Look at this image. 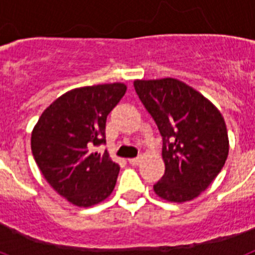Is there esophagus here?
<instances>
[{"mask_svg": "<svg viewBox=\"0 0 255 255\" xmlns=\"http://www.w3.org/2000/svg\"><path fill=\"white\" fill-rule=\"evenodd\" d=\"M141 162V157H136V158H130L129 163L132 164V166H138Z\"/></svg>", "mask_w": 255, "mask_h": 255, "instance_id": "esophagus-1", "label": "esophagus"}]
</instances>
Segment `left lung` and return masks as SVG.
I'll use <instances>...</instances> for the list:
<instances>
[{
    "mask_svg": "<svg viewBox=\"0 0 255 255\" xmlns=\"http://www.w3.org/2000/svg\"><path fill=\"white\" fill-rule=\"evenodd\" d=\"M134 88L163 139L164 175L153 189L184 203L206 190L229 155L224 116L209 100L177 79L134 80Z\"/></svg>",
    "mask_w": 255,
    "mask_h": 255,
    "instance_id": "1",
    "label": "left lung"
}]
</instances>
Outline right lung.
Masks as SVG:
<instances>
[{
	"mask_svg": "<svg viewBox=\"0 0 255 255\" xmlns=\"http://www.w3.org/2000/svg\"><path fill=\"white\" fill-rule=\"evenodd\" d=\"M124 83L75 88L53 101L31 131V152L49 185L76 207H92L108 198L120 166L105 143L106 120L126 92Z\"/></svg>",
	"mask_w": 255,
	"mask_h": 255,
	"instance_id": "right-lung-1",
	"label": "right lung"
}]
</instances>
